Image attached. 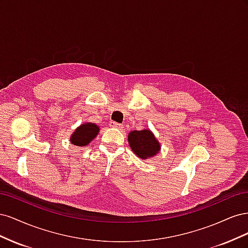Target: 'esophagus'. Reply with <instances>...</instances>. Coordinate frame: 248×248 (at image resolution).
<instances>
[{
    "instance_id": "obj_1",
    "label": "esophagus",
    "mask_w": 248,
    "mask_h": 248,
    "mask_svg": "<svg viewBox=\"0 0 248 248\" xmlns=\"http://www.w3.org/2000/svg\"><path fill=\"white\" fill-rule=\"evenodd\" d=\"M109 126H110V127H115V128H119V129H123V125H122V124H120V123H117V122H114V121H111V122L109 123Z\"/></svg>"
}]
</instances>
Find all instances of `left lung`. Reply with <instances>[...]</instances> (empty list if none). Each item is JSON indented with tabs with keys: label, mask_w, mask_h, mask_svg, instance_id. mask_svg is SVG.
<instances>
[{
	"label": "left lung",
	"mask_w": 248,
	"mask_h": 248,
	"mask_svg": "<svg viewBox=\"0 0 248 248\" xmlns=\"http://www.w3.org/2000/svg\"><path fill=\"white\" fill-rule=\"evenodd\" d=\"M128 141L132 151L142 159L150 158L159 152L160 145L150 130H133L129 133Z\"/></svg>",
	"instance_id": "8db88e82"
}]
</instances>
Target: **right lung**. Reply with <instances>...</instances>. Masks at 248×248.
Segmentation results:
<instances>
[{
    "instance_id": "obj_1",
    "label": "right lung",
    "mask_w": 248,
    "mask_h": 248,
    "mask_svg": "<svg viewBox=\"0 0 248 248\" xmlns=\"http://www.w3.org/2000/svg\"><path fill=\"white\" fill-rule=\"evenodd\" d=\"M99 127L93 123H86L80 125L71 136L70 141L73 145L84 147L95 139L98 134Z\"/></svg>"
}]
</instances>
